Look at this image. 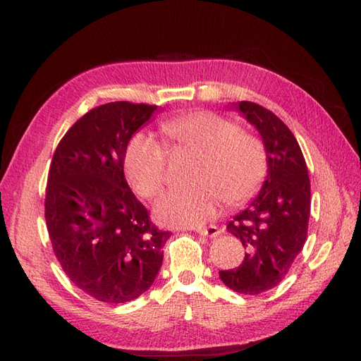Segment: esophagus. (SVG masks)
Listing matches in <instances>:
<instances>
[{
	"instance_id": "34e87169",
	"label": "esophagus",
	"mask_w": 361,
	"mask_h": 361,
	"mask_svg": "<svg viewBox=\"0 0 361 361\" xmlns=\"http://www.w3.org/2000/svg\"><path fill=\"white\" fill-rule=\"evenodd\" d=\"M195 231H197V233H200V235L211 237V238L219 237L220 233H221V229L219 228V226H214V224L207 226V228H198V229H195Z\"/></svg>"
}]
</instances>
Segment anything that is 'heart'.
<instances>
[{
	"label": "heart",
	"mask_w": 361,
	"mask_h": 361,
	"mask_svg": "<svg viewBox=\"0 0 361 361\" xmlns=\"http://www.w3.org/2000/svg\"><path fill=\"white\" fill-rule=\"evenodd\" d=\"M172 150L197 154L186 189L171 190L155 204L157 220L167 226H200L219 214L223 198L241 204L252 198L266 180L269 160L264 142L235 121L211 111H194L160 124ZM167 152L160 141L137 133L124 155L130 188L154 198L164 186Z\"/></svg>",
	"instance_id": "heart-1"
}]
</instances>
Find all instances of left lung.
Returning <instances> with one entry per match:
<instances>
[{
	"instance_id": "8db88e82",
	"label": "left lung",
	"mask_w": 361,
	"mask_h": 361,
	"mask_svg": "<svg viewBox=\"0 0 361 361\" xmlns=\"http://www.w3.org/2000/svg\"><path fill=\"white\" fill-rule=\"evenodd\" d=\"M235 107L262 135L269 169L258 195L228 223V232L243 243L246 255L238 267L220 271V279L240 294L258 295L284 279L305 246L311 183L288 126L257 103L240 102Z\"/></svg>"
}]
</instances>
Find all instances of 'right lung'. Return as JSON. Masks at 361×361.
Masks as SVG:
<instances>
[{"label":"right lung","mask_w":361,"mask_h":361,"mask_svg":"<svg viewBox=\"0 0 361 361\" xmlns=\"http://www.w3.org/2000/svg\"><path fill=\"white\" fill-rule=\"evenodd\" d=\"M157 106L115 102L82 115L50 163L44 216L55 257L75 286L104 303L146 292L172 233L150 221L124 177L129 141Z\"/></svg>","instance_id":"right-lung-1"}]
</instances>
